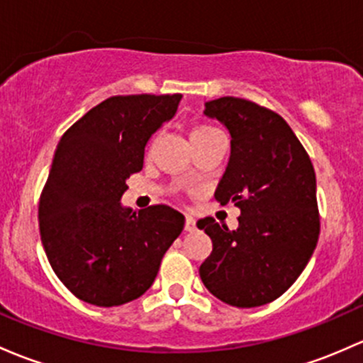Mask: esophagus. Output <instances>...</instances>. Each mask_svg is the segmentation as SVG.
Listing matches in <instances>:
<instances>
[{
  "label": "esophagus",
  "mask_w": 363,
  "mask_h": 363,
  "mask_svg": "<svg viewBox=\"0 0 363 363\" xmlns=\"http://www.w3.org/2000/svg\"><path fill=\"white\" fill-rule=\"evenodd\" d=\"M184 230L186 231H194V230H196V220H194L193 217H186Z\"/></svg>",
  "instance_id": "1"
}]
</instances>
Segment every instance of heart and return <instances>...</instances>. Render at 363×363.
Here are the masks:
<instances>
[{
    "label": "heart",
    "instance_id": "obj_1",
    "mask_svg": "<svg viewBox=\"0 0 363 363\" xmlns=\"http://www.w3.org/2000/svg\"><path fill=\"white\" fill-rule=\"evenodd\" d=\"M217 132L219 130L211 127V125H198V127H194L191 130V143L203 139V137H208V135H212V133H217Z\"/></svg>",
    "mask_w": 363,
    "mask_h": 363
}]
</instances>
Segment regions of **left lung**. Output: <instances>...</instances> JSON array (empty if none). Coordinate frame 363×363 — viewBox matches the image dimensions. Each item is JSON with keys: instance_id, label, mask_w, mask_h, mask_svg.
Listing matches in <instances>:
<instances>
[{"instance_id": "obj_1", "label": "left lung", "mask_w": 363, "mask_h": 363, "mask_svg": "<svg viewBox=\"0 0 363 363\" xmlns=\"http://www.w3.org/2000/svg\"><path fill=\"white\" fill-rule=\"evenodd\" d=\"M203 113L231 135L230 162L213 196L242 213L233 231L212 217L196 223L212 240L200 278L230 306H262L297 280L318 242L315 169L287 121L272 109L220 97L205 102Z\"/></svg>"}]
</instances>
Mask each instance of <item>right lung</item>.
<instances>
[{
    "instance_id": "obj_1",
    "label": "right lung",
    "mask_w": 363,
    "mask_h": 363,
    "mask_svg": "<svg viewBox=\"0 0 363 363\" xmlns=\"http://www.w3.org/2000/svg\"><path fill=\"white\" fill-rule=\"evenodd\" d=\"M182 95H116L62 135L40 198L48 262L78 299L111 308L143 296L184 228L169 205L121 207L127 179L143 170L150 137L177 111Z\"/></svg>"
}]
</instances>
